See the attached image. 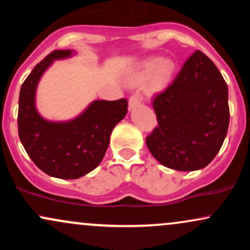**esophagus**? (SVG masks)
Here are the masks:
<instances>
[{
    "label": "esophagus",
    "instance_id": "esophagus-1",
    "mask_svg": "<svg viewBox=\"0 0 250 250\" xmlns=\"http://www.w3.org/2000/svg\"><path fill=\"white\" fill-rule=\"evenodd\" d=\"M140 102H141V99H140V96L137 95V94H133V95L130 96V99H129V110H131V109L136 107V105L140 104Z\"/></svg>",
    "mask_w": 250,
    "mask_h": 250
}]
</instances>
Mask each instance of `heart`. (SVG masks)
<instances>
[{
	"label": "heart",
	"mask_w": 250,
	"mask_h": 250,
	"mask_svg": "<svg viewBox=\"0 0 250 250\" xmlns=\"http://www.w3.org/2000/svg\"><path fill=\"white\" fill-rule=\"evenodd\" d=\"M174 62L169 59H151L143 64L142 69L133 76L131 82H141L150 77L149 90L159 91L166 87L174 71Z\"/></svg>",
	"instance_id": "1"
}]
</instances>
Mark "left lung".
Returning <instances> with one entry per match:
<instances>
[{
    "mask_svg": "<svg viewBox=\"0 0 250 250\" xmlns=\"http://www.w3.org/2000/svg\"><path fill=\"white\" fill-rule=\"evenodd\" d=\"M153 108L159 125L146 143L157 161L181 171L213 161L228 131V87L207 55L191 54Z\"/></svg>",
    "mask_w": 250,
    "mask_h": 250,
    "instance_id": "8db88e82",
    "label": "left lung"
}]
</instances>
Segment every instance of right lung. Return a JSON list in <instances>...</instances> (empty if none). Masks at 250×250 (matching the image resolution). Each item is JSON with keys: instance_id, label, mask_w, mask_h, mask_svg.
Here are the masks:
<instances>
[{"instance_id": "obj_1", "label": "right lung", "mask_w": 250, "mask_h": 250, "mask_svg": "<svg viewBox=\"0 0 250 250\" xmlns=\"http://www.w3.org/2000/svg\"><path fill=\"white\" fill-rule=\"evenodd\" d=\"M74 51L55 50L37 63L22 84L19 97V136L33 162L57 179L74 180L90 173L102 161L113 129L127 114L125 99L96 100L69 121H48L37 111L36 88L55 60Z\"/></svg>"}]
</instances>
